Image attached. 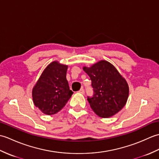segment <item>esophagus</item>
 <instances>
[{
    "instance_id": "esophagus-1",
    "label": "esophagus",
    "mask_w": 159,
    "mask_h": 159,
    "mask_svg": "<svg viewBox=\"0 0 159 159\" xmlns=\"http://www.w3.org/2000/svg\"><path fill=\"white\" fill-rule=\"evenodd\" d=\"M79 92L80 93H82V94H84V93H85V90H84L83 88H81L79 91Z\"/></svg>"
}]
</instances>
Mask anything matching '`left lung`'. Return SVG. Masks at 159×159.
I'll return each mask as SVG.
<instances>
[{
  "label": "left lung",
  "mask_w": 159,
  "mask_h": 159,
  "mask_svg": "<svg viewBox=\"0 0 159 159\" xmlns=\"http://www.w3.org/2000/svg\"><path fill=\"white\" fill-rule=\"evenodd\" d=\"M83 69L92 80L94 94L87 100L94 113L100 117L109 118L122 109L127 102L129 87L116 67L100 60Z\"/></svg>",
  "instance_id": "left-lung-1"
}]
</instances>
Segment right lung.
<instances>
[{"mask_svg":"<svg viewBox=\"0 0 159 159\" xmlns=\"http://www.w3.org/2000/svg\"><path fill=\"white\" fill-rule=\"evenodd\" d=\"M67 70V65L57 61L51 62L33 87V103L43 113L50 116L58 113L73 94L66 79Z\"/></svg>","mask_w":159,"mask_h":159,"instance_id":"obj_1","label":"right lung"}]
</instances>
